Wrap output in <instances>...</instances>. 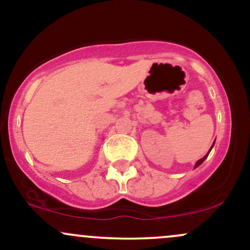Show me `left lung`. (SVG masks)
<instances>
[{
	"label": "left lung",
	"instance_id": "obj_1",
	"mask_svg": "<svg viewBox=\"0 0 250 250\" xmlns=\"http://www.w3.org/2000/svg\"><path fill=\"white\" fill-rule=\"evenodd\" d=\"M214 143H215V142H214ZM214 143H213V146H214ZM213 146H211V148H213ZM211 148H210V150H211ZM210 150H209V151H208V154H209V153H210ZM208 154H207V155H206V156H205V157H202V159H201V160H199V161H197L196 163H195V167H194V168L199 167V166L201 165V163H202L203 161H205V160H206V157H207V156H208Z\"/></svg>",
	"mask_w": 250,
	"mask_h": 250
}]
</instances>
